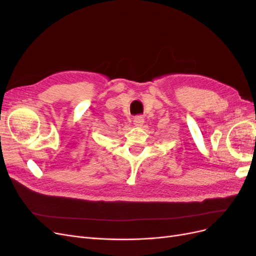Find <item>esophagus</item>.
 Instances as JSON below:
<instances>
[{
	"label": "esophagus",
	"instance_id": "1",
	"mask_svg": "<svg viewBox=\"0 0 256 256\" xmlns=\"http://www.w3.org/2000/svg\"><path fill=\"white\" fill-rule=\"evenodd\" d=\"M144 124V118H142V116H136V118H134V125L136 126V127H141Z\"/></svg>",
	"mask_w": 256,
	"mask_h": 256
}]
</instances>
